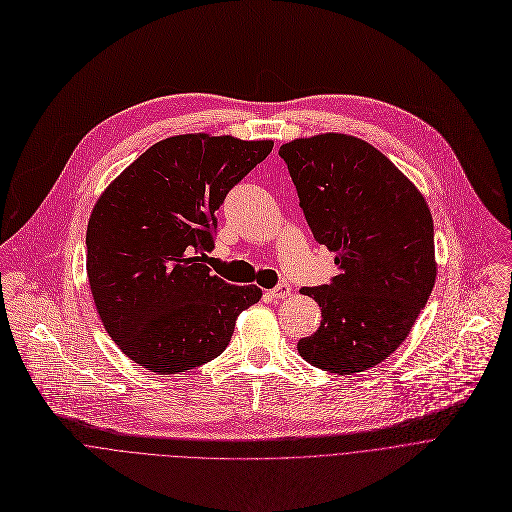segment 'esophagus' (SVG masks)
<instances>
[{
    "label": "esophagus",
    "instance_id": "esophagus-1",
    "mask_svg": "<svg viewBox=\"0 0 512 512\" xmlns=\"http://www.w3.org/2000/svg\"><path fill=\"white\" fill-rule=\"evenodd\" d=\"M269 294H271V298H273V300H285V298L291 294V285L283 281V283L275 285V287L269 291Z\"/></svg>",
    "mask_w": 512,
    "mask_h": 512
}]
</instances>
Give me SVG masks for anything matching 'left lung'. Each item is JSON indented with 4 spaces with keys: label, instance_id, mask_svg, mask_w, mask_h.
Returning <instances> with one entry per match:
<instances>
[{
    "label": "left lung",
    "instance_id": "left-lung-1",
    "mask_svg": "<svg viewBox=\"0 0 512 512\" xmlns=\"http://www.w3.org/2000/svg\"><path fill=\"white\" fill-rule=\"evenodd\" d=\"M314 239L336 253L338 275L304 287L320 328L298 342L314 367L356 375L393 354L435 283L433 221L425 198L371 143L344 133L279 148Z\"/></svg>",
    "mask_w": 512,
    "mask_h": 512
}]
</instances>
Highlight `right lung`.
<instances>
[{
    "label": "right lung",
    "mask_w": 512,
    "mask_h": 512,
    "mask_svg": "<svg viewBox=\"0 0 512 512\" xmlns=\"http://www.w3.org/2000/svg\"><path fill=\"white\" fill-rule=\"evenodd\" d=\"M273 141L188 133L143 152L97 200L87 275L115 344L158 375L186 373L231 342L237 316L261 300L204 265L216 210Z\"/></svg>",
    "instance_id": "obj_1"
}]
</instances>
